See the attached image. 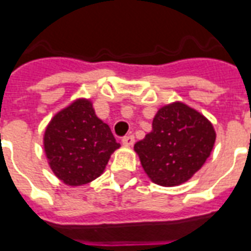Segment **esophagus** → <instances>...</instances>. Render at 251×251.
I'll return each instance as SVG.
<instances>
[{
  "label": "esophagus",
  "instance_id": "esophagus-1",
  "mask_svg": "<svg viewBox=\"0 0 251 251\" xmlns=\"http://www.w3.org/2000/svg\"><path fill=\"white\" fill-rule=\"evenodd\" d=\"M122 143H124L125 146H133V143H134L133 134H127V135H125V137L122 138Z\"/></svg>",
  "mask_w": 251,
  "mask_h": 251
}]
</instances>
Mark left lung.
<instances>
[{
    "label": "left lung",
    "mask_w": 251,
    "mask_h": 251,
    "mask_svg": "<svg viewBox=\"0 0 251 251\" xmlns=\"http://www.w3.org/2000/svg\"><path fill=\"white\" fill-rule=\"evenodd\" d=\"M215 141V129L204 116L175 102L158 110L152 130L134 145V150L151 180L174 187L187 181L201 168Z\"/></svg>",
    "instance_id": "1"
}]
</instances>
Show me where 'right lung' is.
<instances>
[{
    "instance_id": "1",
    "label": "right lung",
    "mask_w": 251,
    "mask_h": 251,
    "mask_svg": "<svg viewBox=\"0 0 251 251\" xmlns=\"http://www.w3.org/2000/svg\"><path fill=\"white\" fill-rule=\"evenodd\" d=\"M118 147L110 127L97 118L88 100L75 101L57 113L45 133L50 167L68 185L87 184L100 176Z\"/></svg>"
}]
</instances>
